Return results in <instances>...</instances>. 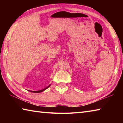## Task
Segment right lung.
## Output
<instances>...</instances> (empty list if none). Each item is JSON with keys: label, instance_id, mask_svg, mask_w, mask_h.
<instances>
[{"label": "right lung", "instance_id": "add662e5", "mask_svg": "<svg viewBox=\"0 0 123 123\" xmlns=\"http://www.w3.org/2000/svg\"><path fill=\"white\" fill-rule=\"evenodd\" d=\"M50 85H51V84L50 85H49L48 86H47V87H45V88H43V89H41V90H39V91H30V92H33V93H40V92H43V91H45V89H47L48 88H49V87L50 86Z\"/></svg>", "mask_w": 123, "mask_h": 123}]
</instances>
